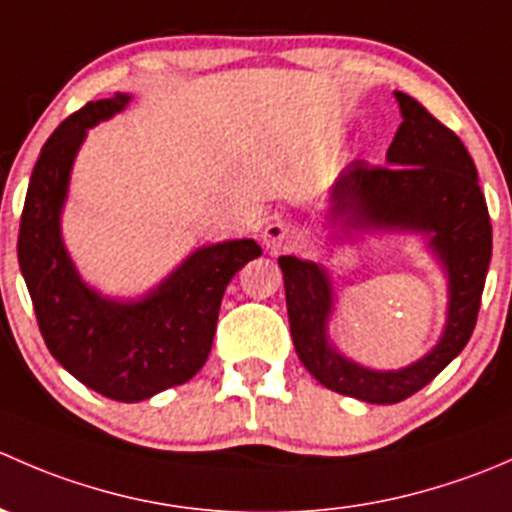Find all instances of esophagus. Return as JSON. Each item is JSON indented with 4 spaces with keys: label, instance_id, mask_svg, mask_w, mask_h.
<instances>
[{
    "label": "esophagus",
    "instance_id": "esophagus-1",
    "mask_svg": "<svg viewBox=\"0 0 512 512\" xmlns=\"http://www.w3.org/2000/svg\"><path fill=\"white\" fill-rule=\"evenodd\" d=\"M262 242H265V247L272 252V255L285 252L294 245V227L285 223V220H272V223L265 225Z\"/></svg>",
    "mask_w": 512,
    "mask_h": 512
}]
</instances>
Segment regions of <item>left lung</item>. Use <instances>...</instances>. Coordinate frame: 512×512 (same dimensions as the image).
<instances>
[{"label":"left lung","instance_id":"8db88e82","mask_svg":"<svg viewBox=\"0 0 512 512\" xmlns=\"http://www.w3.org/2000/svg\"><path fill=\"white\" fill-rule=\"evenodd\" d=\"M404 123L386 153L389 165L354 160L332 188V220L359 227L431 232L433 250L451 277L443 339L431 354L401 371H371L329 347L324 324L332 285L314 262L280 257L292 342L309 374L337 394L366 404H399L436 379L471 339L493 250L488 205L478 170L461 138L426 106L396 91Z\"/></svg>","mask_w":512,"mask_h":512}]
</instances>
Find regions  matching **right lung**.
Returning <instances> with one entry per match:
<instances>
[{
	"mask_svg": "<svg viewBox=\"0 0 512 512\" xmlns=\"http://www.w3.org/2000/svg\"><path fill=\"white\" fill-rule=\"evenodd\" d=\"M126 103V94L89 101L51 133L29 180L17 255L51 356L106 399L133 404L203 369L225 287L262 250L255 240L203 247L131 304L98 297L79 280L59 235L69 170L86 128Z\"/></svg>",
	"mask_w": 512,
	"mask_h": 512,
	"instance_id": "1",
	"label": "right lung"
}]
</instances>
